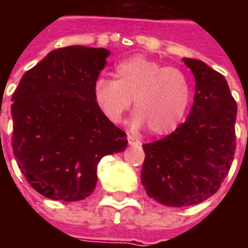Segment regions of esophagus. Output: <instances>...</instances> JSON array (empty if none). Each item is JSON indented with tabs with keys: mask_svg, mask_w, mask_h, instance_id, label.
Returning <instances> with one entry per match:
<instances>
[{
	"mask_svg": "<svg viewBox=\"0 0 248 248\" xmlns=\"http://www.w3.org/2000/svg\"><path fill=\"white\" fill-rule=\"evenodd\" d=\"M127 140H129L130 145H140V140H138L134 137H131V135H127Z\"/></svg>",
	"mask_w": 248,
	"mask_h": 248,
	"instance_id": "esophagus-1",
	"label": "esophagus"
}]
</instances>
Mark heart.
I'll return each mask as SVG.
<instances>
[{"label":"heart","instance_id":"b5f03b06","mask_svg":"<svg viewBox=\"0 0 248 248\" xmlns=\"http://www.w3.org/2000/svg\"><path fill=\"white\" fill-rule=\"evenodd\" d=\"M93 97L103 117L118 124L134 101L130 124L149 127L154 135L172 133L182 124L191 101V82L186 73L146 57L134 56L114 67V81L99 78Z\"/></svg>","mask_w":248,"mask_h":248}]
</instances>
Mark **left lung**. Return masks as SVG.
I'll return each mask as SVG.
<instances>
[{
	"mask_svg": "<svg viewBox=\"0 0 248 248\" xmlns=\"http://www.w3.org/2000/svg\"><path fill=\"white\" fill-rule=\"evenodd\" d=\"M195 77L186 122L145 143L140 179L147 195L170 207L197 204L218 191L236 149V102L224 77L204 62L183 58Z\"/></svg>",
	"mask_w": 248,
	"mask_h": 248,
	"instance_id": "obj_1",
	"label": "left lung"
}]
</instances>
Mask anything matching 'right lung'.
<instances>
[{"mask_svg": "<svg viewBox=\"0 0 248 248\" xmlns=\"http://www.w3.org/2000/svg\"><path fill=\"white\" fill-rule=\"evenodd\" d=\"M108 54L79 45L50 51L13 93L14 156L44 197L85 199L95 188L99 161L127 146L126 133L103 117L93 97Z\"/></svg>", "mask_w": 248, "mask_h": 248, "instance_id": "1", "label": "right lung"}]
</instances>
